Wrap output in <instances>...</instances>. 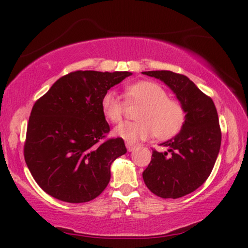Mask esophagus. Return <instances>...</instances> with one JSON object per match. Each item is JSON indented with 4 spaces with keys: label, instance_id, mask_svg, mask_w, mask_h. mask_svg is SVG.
Listing matches in <instances>:
<instances>
[{
    "label": "esophagus",
    "instance_id": "obj_1",
    "mask_svg": "<svg viewBox=\"0 0 248 248\" xmlns=\"http://www.w3.org/2000/svg\"><path fill=\"white\" fill-rule=\"evenodd\" d=\"M126 148H127V151L131 152V151H133L135 148H137V145L131 144V143H128V142H127V143H126Z\"/></svg>",
    "mask_w": 248,
    "mask_h": 248
}]
</instances>
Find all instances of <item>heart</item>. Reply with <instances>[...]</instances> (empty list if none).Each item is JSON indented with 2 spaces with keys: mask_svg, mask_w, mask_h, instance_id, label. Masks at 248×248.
<instances>
[{
  "mask_svg": "<svg viewBox=\"0 0 248 248\" xmlns=\"http://www.w3.org/2000/svg\"><path fill=\"white\" fill-rule=\"evenodd\" d=\"M128 104H142L137 122H125L115 128V134L128 143L145 140L155 134L160 140L174 137L185 123L186 111L160 84L154 81H138L125 88ZM101 110L111 123H120L125 113V103L115 91H107L101 98Z\"/></svg>",
  "mask_w": 248,
  "mask_h": 248,
  "instance_id": "heart-1",
  "label": "heart"
}]
</instances>
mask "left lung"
Returning a JSON list of instances; mask_svg holds the SVG:
<instances>
[{"instance_id": "1", "label": "left lung", "mask_w": 248, "mask_h": 248, "mask_svg": "<svg viewBox=\"0 0 248 248\" xmlns=\"http://www.w3.org/2000/svg\"><path fill=\"white\" fill-rule=\"evenodd\" d=\"M143 74L164 81L186 111L185 123L175 138L161 143L164 152L154 149L143 171L147 187L162 199H178L194 192L211 174L221 144L215 103L191 80L171 71H148Z\"/></svg>"}]
</instances>
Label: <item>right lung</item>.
<instances>
[{"label": "right lung", "instance_id": "obj_1", "mask_svg": "<svg viewBox=\"0 0 248 248\" xmlns=\"http://www.w3.org/2000/svg\"><path fill=\"white\" fill-rule=\"evenodd\" d=\"M131 72L74 71L33 105L23 147L37 184L69 203L96 199L110 181V165L126 154L122 138L106 139L101 98Z\"/></svg>", "mask_w": 248, "mask_h": 248}]
</instances>
